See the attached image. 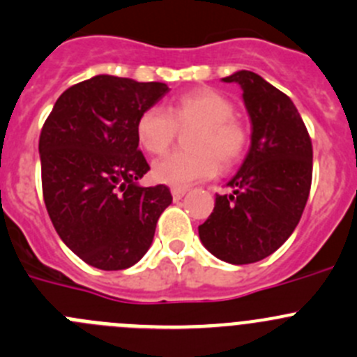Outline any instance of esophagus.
I'll use <instances>...</instances> for the list:
<instances>
[{"label": "esophagus", "mask_w": 357, "mask_h": 357, "mask_svg": "<svg viewBox=\"0 0 357 357\" xmlns=\"http://www.w3.org/2000/svg\"><path fill=\"white\" fill-rule=\"evenodd\" d=\"M171 192H172V199L179 200V199H183V195L186 193V188H181V186H174Z\"/></svg>", "instance_id": "obj_1"}]
</instances>
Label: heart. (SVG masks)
I'll return each instance as SVG.
<instances>
[{
	"label": "heart",
	"mask_w": 357,
	"mask_h": 357,
	"mask_svg": "<svg viewBox=\"0 0 357 357\" xmlns=\"http://www.w3.org/2000/svg\"><path fill=\"white\" fill-rule=\"evenodd\" d=\"M235 106L221 92L202 86L185 92L169 105L144 109L137 119L139 144L151 155H164L174 143L178 130H188V150L174 151L153 165L157 181L185 186L216 174L218 162L223 169L234 167L244 158L251 132L234 115Z\"/></svg>",
	"instance_id": "obj_1"
}]
</instances>
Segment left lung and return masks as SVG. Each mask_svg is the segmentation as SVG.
Segmentation results:
<instances>
[{"instance_id":"1","label":"left lung","mask_w":357,"mask_h":357,"mask_svg":"<svg viewBox=\"0 0 357 357\" xmlns=\"http://www.w3.org/2000/svg\"><path fill=\"white\" fill-rule=\"evenodd\" d=\"M223 82L242 86L251 148L199 235L216 258L245 265L278 251L298 225L312 183V141L291 99L259 75L237 71Z\"/></svg>"}]
</instances>
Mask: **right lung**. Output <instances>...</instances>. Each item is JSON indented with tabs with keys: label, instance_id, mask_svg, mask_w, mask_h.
I'll use <instances>...</instances> for the list:
<instances>
[{
	"label": "right lung",
	"instance_id": "right-lung-1",
	"mask_svg": "<svg viewBox=\"0 0 357 357\" xmlns=\"http://www.w3.org/2000/svg\"><path fill=\"white\" fill-rule=\"evenodd\" d=\"M169 92L160 82L98 75L61 94L40 134L41 188L59 237L101 271L139 261L160 214L165 185H137L148 171L136 126Z\"/></svg>",
	"mask_w": 357,
	"mask_h": 357
}]
</instances>
